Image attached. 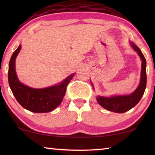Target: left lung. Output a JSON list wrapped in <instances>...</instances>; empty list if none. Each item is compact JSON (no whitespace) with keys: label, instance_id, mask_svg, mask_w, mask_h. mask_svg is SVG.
Instances as JSON below:
<instances>
[{"label":"left lung","instance_id":"obj_1","mask_svg":"<svg viewBox=\"0 0 155 155\" xmlns=\"http://www.w3.org/2000/svg\"><path fill=\"white\" fill-rule=\"evenodd\" d=\"M130 45L140 55L142 61L140 85L134 92L130 95L114 96L112 97H103L98 96L96 100L98 104L110 111L115 113H124L134 107L140 101L143 95L146 87V61L141 50L134 43L130 42ZM92 84V83H91Z\"/></svg>","mask_w":155,"mask_h":155}]
</instances>
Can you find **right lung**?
<instances>
[{
    "instance_id": "add662e5",
    "label": "right lung",
    "mask_w": 155,
    "mask_h": 155,
    "mask_svg": "<svg viewBox=\"0 0 155 155\" xmlns=\"http://www.w3.org/2000/svg\"><path fill=\"white\" fill-rule=\"evenodd\" d=\"M20 49V45L13 53L9 64L8 81L13 94L20 105L28 111L34 113L52 111L61 104L67 86L74 77V73L59 85L43 89L29 87L20 82L15 72V61Z\"/></svg>"
}]
</instances>
